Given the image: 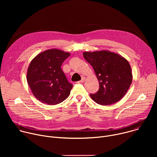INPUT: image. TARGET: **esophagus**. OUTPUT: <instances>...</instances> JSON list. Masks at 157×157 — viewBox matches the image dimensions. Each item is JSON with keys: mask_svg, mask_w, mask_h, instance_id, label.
Instances as JSON below:
<instances>
[{"mask_svg": "<svg viewBox=\"0 0 157 157\" xmlns=\"http://www.w3.org/2000/svg\"><path fill=\"white\" fill-rule=\"evenodd\" d=\"M85 80H86V78L83 77L81 81H78V83H83V82H84V81H85Z\"/></svg>", "mask_w": 157, "mask_h": 157, "instance_id": "esophagus-1", "label": "esophagus"}]
</instances>
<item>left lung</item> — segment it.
Returning a JSON list of instances; mask_svg holds the SVG:
<instances>
[{
    "instance_id": "1",
    "label": "left lung",
    "mask_w": 157,
    "mask_h": 157,
    "mask_svg": "<svg viewBox=\"0 0 157 157\" xmlns=\"http://www.w3.org/2000/svg\"><path fill=\"white\" fill-rule=\"evenodd\" d=\"M84 59L94 70L99 82V91L90 94L98 104L107 105L120 101L132 81L128 61L121 55L108 50L83 53Z\"/></svg>"
}]
</instances>
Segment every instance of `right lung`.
<instances>
[{
	"label": "right lung",
	"mask_w": 157,
	"mask_h": 157,
	"mask_svg": "<svg viewBox=\"0 0 157 157\" xmlns=\"http://www.w3.org/2000/svg\"><path fill=\"white\" fill-rule=\"evenodd\" d=\"M70 55L53 48L39 53L31 61L27 80L33 96L40 102L56 105L70 96L73 85L67 80L61 66Z\"/></svg>",
	"instance_id": "obj_1"
}]
</instances>
